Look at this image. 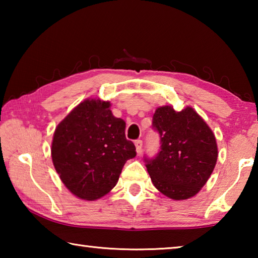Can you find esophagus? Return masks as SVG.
I'll use <instances>...</instances> for the list:
<instances>
[{"label":"esophagus","mask_w":258,"mask_h":258,"mask_svg":"<svg viewBox=\"0 0 258 258\" xmlns=\"http://www.w3.org/2000/svg\"><path fill=\"white\" fill-rule=\"evenodd\" d=\"M134 145H135V149H137L138 154H141V151H142V145H143L142 140H137V141L134 142Z\"/></svg>","instance_id":"obj_1"}]
</instances>
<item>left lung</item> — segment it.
I'll return each mask as SVG.
<instances>
[{
	"instance_id": "1",
	"label": "left lung",
	"mask_w": 258,
	"mask_h": 258,
	"mask_svg": "<svg viewBox=\"0 0 258 258\" xmlns=\"http://www.w3.org/2000/svg\"><path fill=\"white\" fill-rule=\"evenodd\" d=\"M152 126L160 135V151L147 161L156 189L173 200L194 197L206 184L215 167V135L194 108L181 111L172 106L156 109Z\"/></svg>"
}]
</instances>
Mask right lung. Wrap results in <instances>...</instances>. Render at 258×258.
I'll return each mask as SVG.
<instances>
[{
  "instance_id": "right-lung-1",
  "label": "right lung",
  "mask_w": 258,
  "mask_h": 258,
  "mask_svg": "<svg viewBox=\"0 0 258 258\" xmlns=\"http://www.w3.org/2000/svg\"><path fill=\"white\" fill-rule=\"evenodd\" d=\"M110 102L86 99L55 127L51 156L60 180L74 196L97 200L118 182L126 161L137 156L125 137L126 124Z\"/></svg>"
}]
</instances>
